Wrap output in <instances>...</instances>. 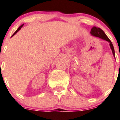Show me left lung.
Wrapping results in <instances>:
<instances>
[{"label":"left lung","instance_id":"obj_1","mask_svg":"<svg viewBox=\"0 0 120 120\" xmlns=\"http://www.w3.org/2000/svg\"><path fill=\"white\" fill-rule=\"evenodd\" d=\"M90 34H91V35H92L93 36L98 37L102 39L105 40V41L109 42V46H110L111 49V50H112V54H113L114 57H115L114 48V46L112 44V42H111V41L109 39V38L107 37V36L105 35L104 32L102 29H100V28H97V27L95 26H94L93 28H92V29H91V32H90Z\"/></svg>","mask_w":120,"mask_h":120}]
</instances>
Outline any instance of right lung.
<instances>
[{"instance_id":"1","label":"right lung","mask_w":120,"mask_h":120,"mask_svg":"<svg viewBox=\"0 0 120 120\" xmlns=\"http://www.w3.org/2000/svg\"><path fill=\"white\" fill-rule=\"evenodd\" d=\"M23 25H24V24H23V25H21V26H19V28H18V29H17V30H16V32H15V33H14V34H13V35H12V36H11V37H12V36H14V35H15V34H16V33H17V32H18V31H19V30H20V29H21V28H22V26H23Z\"/></svg>"}]
</instances>
